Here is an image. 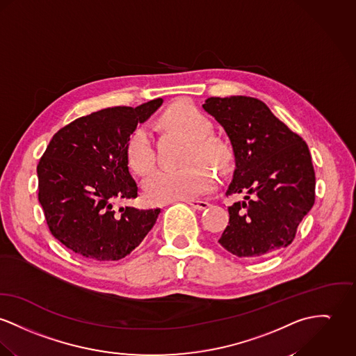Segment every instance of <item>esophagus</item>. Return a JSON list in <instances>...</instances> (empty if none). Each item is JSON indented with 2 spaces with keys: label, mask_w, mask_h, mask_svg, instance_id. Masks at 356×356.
Instances as JSON below:
<instances>
[{
  "label": "esophagus",
  "mask_w": 356,
  "mask_h": 356,
  "mask_svg": "<svg viewBox=\"0 0 356 356\" xmlns=\"http://www.w3.org/2000/svg\"><path fill=\"white\" fill-rule=\"evenodd\" d=\"M191 207L193 209H196V210H206L209 206H210V203L209 202H204V200H196V199H187L186 200Z\"/></svg>",
  "instance_id": "1"
}]
</instances>
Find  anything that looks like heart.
<instances>
[{
    "instance_id": "obj_1",
    "label": "heart",
    "mask_w": 356,
    "mask_h": 356,
    "mask_svg": "<svg viewBox=\"0 0 356 356\" xmlns=\"http://www.w3.org/2000/svg\"><path fill=\"white\" fill-rule=\"evenodd\" d=\"M161 122L166 127L177 130L191 139L188 166L173 169L161 168L143 180L146 199L153 204H164L175 200H187L213 191L217 179L211 168L202 160L223 164L226 150L218 140L210 137L211 120L197 108L187 103H179L165 112ZM127 160L138 175L147 173L156 164L154 138L149 126L139 124L131 133L126 146Z\"/></svg>"
}]
</instances>
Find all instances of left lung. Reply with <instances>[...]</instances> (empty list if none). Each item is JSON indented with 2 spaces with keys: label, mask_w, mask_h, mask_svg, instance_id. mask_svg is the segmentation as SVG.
Listing matches in <instances>:
<instances>
[{
  "label": "left lung",
  "mask_w": 356,
  "mask_h": 356,
  "mask_svg": "<svg viewBox=\"0 0 356 356\" xmlns=\"http://www.w3.org/2000/svg\"><path fill=\"white\" fill-rule=\"evenodd\" d=\"M203 110L233 147L236 169L226 195L245 193L227 209L219 244L246 259L290 245L314 204L316 176L306 142L254 97H210Z\"/></svg>",
  "instance_id": "1"
}]
</instances>
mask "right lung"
I'll use <instances>...</instances> for the list:
<instances>
[{
	"mask_svg": "<svg viewBox=\"0 0 356 356\" xmlns=\"http://www.w3.org/2000/svg\"><path fill=\"white\" fill-rule=\"evenodd\" d=\"M163 99L142 106L112 107L82 116L60 129L38 164L39 202L55 238L96 263L130 254L154 226L160 209L115 207L136 199L127 140Z\"/></svg>",
	"mask_w": 356,
	"mask_h": 356,
	"instance_id": "obj_1",
	"label": "right lung"
}]
</instances>
